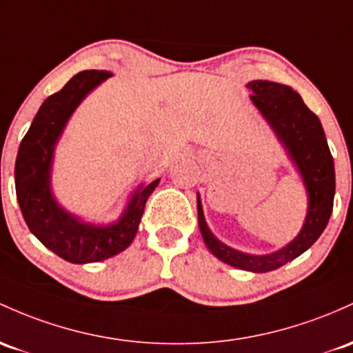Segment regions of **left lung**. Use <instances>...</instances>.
Returning <instances> with one entry per match:
<instances>
[{
    "instance_id": "left-lung-1",
    "label": "left lung",
    "mask_w": 353,
    "mask_h": 353,
    "mask_svg": "<svg viewBox=\"0 0 353 353\" xmlns=\"http://www.w3.org/2000/svg\"><path fill=\"white\" fill-rule=\"evenodd\" d=\"M248 88L253 92L251 95L253 103L271 123L300 169L303 183L308 189L310 204L307 219L300 234L288 246L265 256L241 253L218 241L209 231L199 197H197V219H199V230L204 243L214 256L234 268L266 273L300 256L323 233L334 209L335 169L334 157L328 149L319 117L305 105L301 97L293 88L268 80H254L248 83Z\"/></svg>"
}]
</instances>
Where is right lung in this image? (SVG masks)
Returning <instances> with one entry per match:
<instances>
[{
  "label": "right lung",
  "mask_w": 353,
  "mask_h": 353,
  "mask_svg": "<svg viewBox=\"0 0 353 353\" xmlns=\"http://www.w3.org/2000/svg\"><path fill=\"white\" fill-rule=\"evenodd\" d=\"M110 75L103 70H85L70 79L60 92L50 95L23 137L14 165L17 197L30 231L48 250L77 265L103 261L125 250L137 234L147 197L159 184L156 179L135 192L119 223L107 228L80 223L50 194L53 147L65 123L83 97Z\"/></svg>",
  "instance_id": "obj_1"
}]
</instances>
